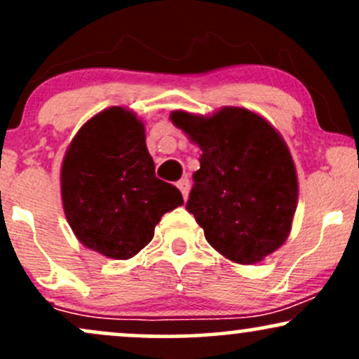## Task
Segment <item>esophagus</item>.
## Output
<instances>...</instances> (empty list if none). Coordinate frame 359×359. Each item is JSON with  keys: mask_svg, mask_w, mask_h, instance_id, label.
Returning <instances> with one entry per match:
<instances>
[{"mask_svg": "<svg viewBox=\"0 0 359 359\" xmlns=\"http://www.w3.org/2000/svg\"><path fill=\"white\" fill-rule=\"evenodd\" d=\"M177 187H179V191L182 192L184 199H187V194H189V187H191V184H189V179H180L179 182H177Z\"/></svg>", "mask_w": 359, "mask_h": 359, "instance_id": "esophagus-1", "label": "esophagus"}]
</instances>
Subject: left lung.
Here are the masks:
<instances>
[{
    "mask_svg": "<svg viewBox=\"0 0 359 359\" xmlns=\"http://www.w3.org/2000/svg\"><path fill=\"white\" fill-rule=\"evenodd\" d=\"M172 123L203 150L187 211L222 257L262 262L285 243L299 184L287 143L266 119L226 106L211 116L174 111Z\"/></svg>",
    "mask_w": 359,
    "mask_h": 359,
    "instance_id": "obj_1",
    "label": "left lung"
}]
</instances>
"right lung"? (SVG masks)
Instances as JSON below:
<instances>
[{
    "instance_id": "right-lung-1",
    "label": "right lung",
    "mask_w": 359,
    "mask_h": 359,
    "mask_svg": "<svg viewBox=\"0 0 359 359\" xmlns=\"http://www.w3.org/2000/svg\"><path fill=\"white\" fill-rule=\"evenodd\" d=\"M60 192L77 240L114 259L135 257L163 214L184 204L175 185L155 177L145 126L121 106L101 111L77 131L62 162Z\"/></svg>"
}]
</instances>
